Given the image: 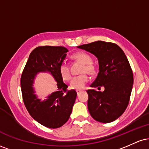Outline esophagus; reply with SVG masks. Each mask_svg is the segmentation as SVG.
I'll return each mask as SVG.
<instances>
[{
	"instance_id": "34e87169",
	"label": "esophagus",
	"mask_w": 149,
	"mask_h": 149,
	"mask_svg": "<svg viewBox=\"0 0 149 149\" xmlns=\"http://www.w3.org/2000/svg\"><path fill=\"white\" fill-rule=\"evenodd\" d=\"M83 92V90H76V92H77V94H78V95H79L80 92Z\"/></svg>"
}]
</instances>
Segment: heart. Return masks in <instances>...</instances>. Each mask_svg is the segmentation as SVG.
Masks as SVG:
<instances>
[{"label": "heart", "mask_w": 149, "mask_h": 149, "mask_svg": "<svg viewBox=\"0 0 149 149\" xmlns=\"http://www.w3.org/2000/svg\"><path fill=\"white\" fill-rule=\"evenodd\" d=\"M71 58L83 64L81 69V73H88L94 74L95 73V66L92 63V57L88 53L80 51L73 54ZM59 74L63 80H69L71 77L70 68L66 63H61L59 68ZM88 81V77L85 73H82L79 76H74L69 83L70 88L73 90H81L85 88Z\"/></svg>", "instance_id": "heart-1"}]
</instances>
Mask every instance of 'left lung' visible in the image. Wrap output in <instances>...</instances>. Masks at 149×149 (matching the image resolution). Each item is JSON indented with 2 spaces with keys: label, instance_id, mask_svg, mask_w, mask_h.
<instances>
[{
  "label": "left lung",
  "instance_id": "obj_1",
  "mask_svg": "<svg viewBox=\"0 0 149 149\" xmlns=\"http://www.w3.org/2000/svg\"><path fill=\"white\" fill-rule=\"evenodd\" d=\"M98 59L99 73L87 90L88 107L95 120L104 123L114 121L123 113L129 104L133 85V73L123 49L113 42L98 41L78 46ZM104 86V91L95 88Z\"/></svg>",
  "mask_w": 149,
  "mask_h": 149
}]
</instances>
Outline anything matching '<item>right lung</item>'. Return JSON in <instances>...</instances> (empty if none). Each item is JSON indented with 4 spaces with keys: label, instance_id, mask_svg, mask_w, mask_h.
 Masks as SVG:
<instances>
[{
    "label": "right lung",
    "instance_id": "obj_1",
    "mask_svg": "<svg viewBox=\"0 0 149 149\" xmlns=\"http://www.w3.org/2000/svg\"><path fill=\"white\" fill-rule=\"evenodd\" d=\"M68 49L62 46H40L31 52L21 77L23 101L27 111L38 123L46 127H60L69 120L77 96L74 90H68L59 68ZM50 73L57 82L58 90L44 100L35 95L34 80L38 72Z\"/></svg>",
    "mask_w": 149,
    "mask_h": 149
}]
</instances>
